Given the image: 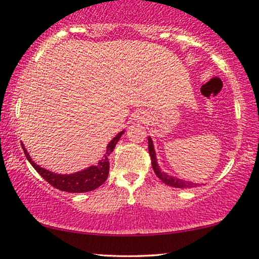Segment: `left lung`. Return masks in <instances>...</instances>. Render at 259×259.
I'll list each match as a JSON object with an SVG mask.
<instances>
[{
  "mask_svg": "<svg viewBox=\"0 0 259 259\" xmlns=\"http://www.w3.org/2000/svg\"><path fill=\"white\" fill-rule=\"evenodd\" d=\"M148 149H149V155H150V158H151L152 169H154L156 176H157L159 180L163 182V183L169 185V187L182 188V189H183V188H194V187H196V185H199V184L192 183V182L183 181V180H180V178H176V177H171V176H169V175L162 172L161 169H159L158 164H157V159H156L154 144H152V141H151L150 137L148 138Z\"/></svg>",
  "mask_w": 259,
  "mask_h": 259,
  "instance_id": "left-lung-1",
  "label": "left lung"
}]
</instances>
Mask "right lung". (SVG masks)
I'll use <instances>...</instances> for the list:
<instances>
[{"instance_id": "1", "label": "right lung", "mask_w": 259, "mask_h": 259, "mask_svg": "<svg viewBox=\"0 0 259 259\" xmlns=\"http://www.w3.org/2000/svg\"><path fill=\"white\" fill-rule=\"evenodd\" d=\"M123 133H124V131H121V133H119L116 137H114V140L108 144L107 151H105V154L103 155L101 161L97 163V165H92L89 166L88 169L70 175H57L49 170L43 169V167L32 162V159L30 158V156H29L28 151L25 150L23 144H22V148H23L25 157H27L28 161L30 162V164L34 166L35 170L37 171L49 184H52L54 188L67 192H88L95 190V189H97L98 187H101V185L107 181L109 174L108 157L109 155L114 151L115 145L117 144V142L119 138H121Z\"/></svg>"}]
</instances>
